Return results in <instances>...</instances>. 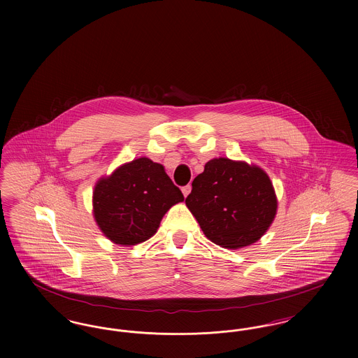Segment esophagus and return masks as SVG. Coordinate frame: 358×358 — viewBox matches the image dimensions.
Segmentation results:
<instances>
[{"instance_id":"1","label":"esophagus","mask_w":358,"mask_h":358,"mask_svg":"<svg viewBox=\"0 0 358 358\" xmlns=\"http://www.w3.org/2000/svg\"><path fill=\"white\" fill-rule=\"evenodd\" d=\"M181 190H182L184 196H185V197H187V194H189V193H190V190H192V187H190V185H187V187H182Z\"/></svg>"}]
</instances>
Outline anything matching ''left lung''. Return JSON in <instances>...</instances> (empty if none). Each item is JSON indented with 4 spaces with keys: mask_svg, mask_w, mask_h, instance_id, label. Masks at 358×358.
I'll return each mask as SVG.
<instances>
[{
    "mask_svg": "<svg viewBox=\"0 0 358 358\" xmlns=\"http://www.w3.org/2000/svg\"><path fill=\"white\" fill-rule=\"evenodd\" d=\"M205 236L227 250L251 245L271 227L278 199L256 165L219 157L205 164L185 200Z\"/></svg>",
    "mask_w": 358,
    "mask_h": 358,
    "instance_id": "8db88e82",
    "label": "left lung"
}]
</instances>
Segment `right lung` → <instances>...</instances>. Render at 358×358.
Segmentation results:
<instances>
[{"instance_id":"obj_1","label":"right lung","mask_w":358,"mask_h":358,"mask_svg":"<svg viewBox=\"0 0 358 358\" xmlns=\"http://www.w3.org/2000/svg\"><path fill=\"white\" fill-rule=\"evenodd\" d=\"M182 201L165 168L141 157L96 181L92 213L106 238L130 247L152 238L165 213Z\"/></svg>"}]
</instances>
